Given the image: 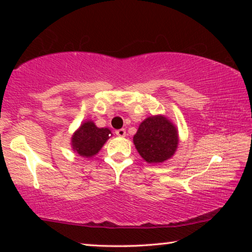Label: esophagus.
I'll use <instances>...</instances> for the list:
<instances>
[{"label": "esophagus", "mask_w": 252, "mask_h": 252, "mask_svg": "<svg viewBox=\"0 0 252 252\" xmlns=\"http://www.w3.org/2000/svg\"><path fill=\"white\" fill-rule=\"evenodd\" d=\"M116 133L118 136H121V138H123V136H126V130L125 129H119L116 131Z\"/></svg>", "instance_id": "1"}]
</instances>
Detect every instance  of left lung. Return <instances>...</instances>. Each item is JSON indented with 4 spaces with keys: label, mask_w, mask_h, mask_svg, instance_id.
<instances>
[{
    "label": "left lung",
    "mask_w": 252,
    "mask_h": 252,
    "mask_svg": "<svg viewBox=\"0 0 252 252\" xmlns=\"http://www.w3.org/2000/svg\"><path fill=\"white\" fill-rule=\"evenodd\" d=\"M133 143L139 155L148 163H162L171 159L177 151L178 129L163 114L149 117L140 123Z\"/></svg>",
    "instance_id": "8db88e82"
}]
</instances>
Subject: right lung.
<instances>
[{
	"label": "right lung",
	"instance_id": "right-lung-1",
	"mask_svg": "<svg viewBox=\"0 0 252 252\" xmlns=\"http://www.w3.org/2000/svg\"><path fill=\"white\" fill-rule=\"evenodd\" d=\"M112 135L109 127H97L92 120L83 121L71 138L73 151L82 158H92Z\"/></svg>",
	"mask_w": 252,
	"mask_h": 252
}]
</instances>
